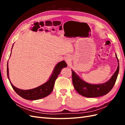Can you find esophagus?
Returning <instances> with one entry per match:
<instances>
[{"label": "esophagus", "instance_id": "1", "mask_svg": "<svg viewBox=\"0 0 125 125\" xmlns=\"http://www.w3.org/2000/svg\"><path fill=\"white\" fill-rule=\"evenodd\" d=\"M65 60L66 62H67V63L68 65H69V64L70 63L71 61V57L70 55H67L65 57Z\"/></svg>", "mask_w": 125, "mask_h": 125}]
</instances>
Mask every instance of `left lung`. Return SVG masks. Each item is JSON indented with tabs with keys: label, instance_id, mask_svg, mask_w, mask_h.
I'll return each mask as SVG.
<instances>
[{
	"label": "left lung",
	"instance_id": "1",
	"mask_svg": "<svg viewBox=\"0 0 125 125\" xmlns=\"http://www.w3.org/2000/svg\"><path fill=\"white\" fill-rule=\"evenodd\" d=\"M115 56L118 62L117 69L110 79L103 83H89L83 80L73 70H71L73 83L76 91L80 95L86 97L101 96L106 95L110 91L115 83L119 70V61L116 54H115Z\"/></svg>",
	"mask_w": 125,
	"mask_h": 125
}]
</instances>
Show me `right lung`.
Instances as JSON below:
<instances>
[{
	"label": "right lung",
	"mask_w": 125,
	"mask_h": 125,
	"mask_svg": "<svg viewBox=\"0 0 125 125\" xmlns=\"http://www.w3.org/2000/svg\"><path fill=\"white\" fill-rule=\"evenodd\" d=\"M13 46V44L12 47L11 48V50H12ZM11 51L10 57L11 54ZM8 62L7 63V76L10 81V84L12 86L13 89L19 95L23 98L26 100H39L42 98L46 97L52 93L53 90L54 86V84L56 79L57 78L58 75L60 73L62 69L63 68L67 67V65L66 62L63 60V61L60 62L56 64L54 68L52 71L51 76L49 78L48 80L43 84H42L39 86L36 87L35 88L30 90H21L19 88H16L14 86L12 83L11 82L9 76V68H8Z\"/></svg>",
	"instance_id": "obj_1"
}]
</instances>
